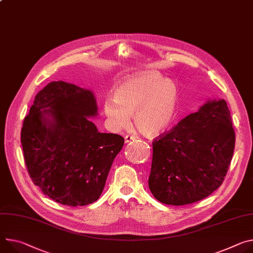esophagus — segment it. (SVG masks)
I'll list each match as a JSON object with an SVG mask.
<instances>
[{
    "instance_id": "obj_1",
    "label": "esophagus",
    "mask_w": 253,
    "mask_h": 253,
    "mask_svg": "<svg viewBox=\"0 0 253 253\" xmlns=\"http://www.w3.org/2000/svg\"><path fill=\"white\" fill-rule=\"evenodd\" d=\"M135 139L134 136H131V135H126L125 136V143H129L131 141H133Z\"/></svg>"
}]
</instances>
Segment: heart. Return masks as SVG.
<instances>
[{"mask_svg":"<svg viewBox=\"0 0 253 253\" xmlns=\"http://www.w3.org/2000/svg\"><path fill=\"white\" fill-rule=\"evenodd\" d=\"M179 93L176 84L155 71L132 75L103 102V112L111 130L119 131L130 124L146 137L163 134L171 125L177 111Z\"/></svg>","mask_w":253,"mask_h":253,"instance_id":"obj_1","label":"heart"}]
</instances>
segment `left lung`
Returning <instances> with one entry per match:
<instances>
[{
	"mask_svg": "<svg viewBox=\"0 0 253 253\" xmlns=\"http://www.w3.org/2000/svg\"><path fill=\"white\" fill-rule=\"evenodd\" d=\"M235 146L230 111L223 99L207 101L152 142L148 178L156 200L182 206L216 191L224 180Z\"/></svg>",
	"mask_w": 253,
	"mask_h": 253,
	"instance_id": "8db88e82",
	"label": "left lung"
}]
</instances>
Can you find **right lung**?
<instances>
[{"instance_id": "add662e5", "label": "right lung", "mask_w": 253, "mask_h": 253, "mask_svg": "<svg viewBox=\"0 0 253 253\" xmlns=\"http://www.w3.org/2000/svg\"><path fill=\"white\" fill-rule=\"evenodd\" d=\"M93 91L62 81L36 95L21 130L25 165L43 194L66 206L97 201L115 157L124 144L118 134L101 133Z\"/></svg>"}]
</instances>
